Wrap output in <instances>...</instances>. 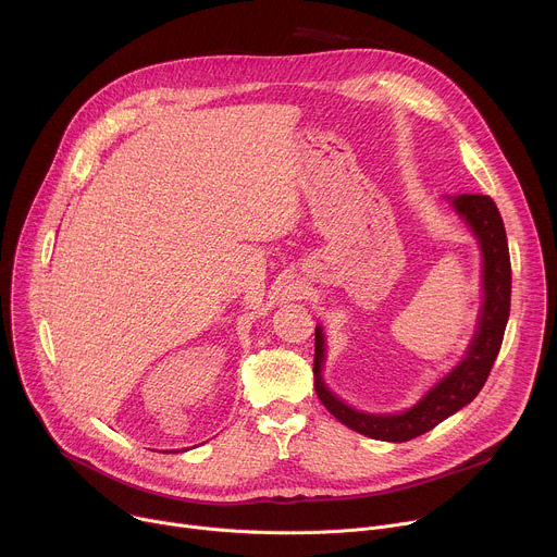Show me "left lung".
Masks as SVG:
<instances>
[{
  "mask_svg": "<svg viewBox=\"0 0 557 557\" xmlns=\"http://www.w3.org/2000/svg\"><path fill=\"white\" fill-rule=\"evenodd\" d=\"M451 205L469 224L471 233L479 237L483 251L485 301L479 314V331H475L462 361L447 376H443L414 408L399 414H366L346 406L322 379L326 346L322 326L314 329V392L339 423L363 436L406 443L430 432L475 399L500 352L511 306V262L505 224L496 202L490 196L460 194L451 198Z\"/></svg>",
  "mask_w": 557,
  "mask_h": 557,
  "instance_id": "left-lung-1",
  "label": "left lung"
}]
</instances>
